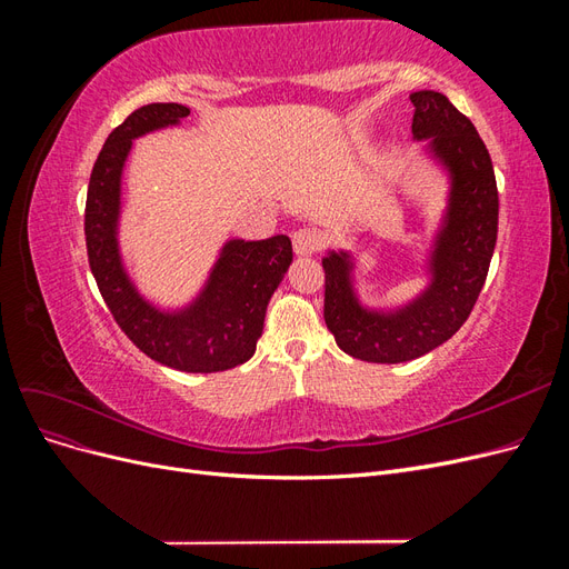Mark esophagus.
<instances>
[{
  "label": "esophagus",
  "instance_id": "esophagus-1",
  "mask_svg": "<svg viewBox=\"0 0 569 569\" xmlns=\"http://www.w3.org/2000/svg\"><path fill=\"white\" fill-rule=\"evenodd\" d=\"M291 242H295V251L299 256H311L322 249V234L311 228H303L291 234Z\"/></svg>",
  "mask_w": 569,
  "mask_h": 569
}]
</instances>
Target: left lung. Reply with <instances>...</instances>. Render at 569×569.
Returning a JSON list of instances; mask_svg holds the SVG:
<instances>
[{
    "instance_id": "obj_1",
    "label": "left lung",
    "mask_w": 569,
    "mask_h": 569,
    "mask_svg": "<svg viewBox=\"0 0 569 569\" xmlns=\"http://www.w3.org/2000/svg\"><path fill=\"white\" fill-rule=\"evenodd\" d=\"M412 140L449 176V199L427 258L420 295L377 311L358 299L351 251H330L325 270V322L337 347L368 363H406L449 341L468 320L485 287L498 232V189L491 157L468 116L435 90L410 94Z\"/></svg>"
}]
</instances>
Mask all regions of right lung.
I'll return each mask as SVG.
<instances>
[{"mask_svg":"<svg viewBox=\"0 0 569 569\" xmlns=\"http://www.w3.org/2000/svg\"><path fill=\"white\" fill-rule=\"evenodd\" d=\"M187 116L182 104H147L107 137L90 176L84 242L101 297L137 349L182 372H220L253 356L268 301L291 266V239H228L199 295L176 311H161L140 295L118 244L123 168L132 140L180 126Z\"/></svg>","mask_w":569,"mask_h":569,"instance_id":"right-lung-1","label":"right lung"}]
</instances>
